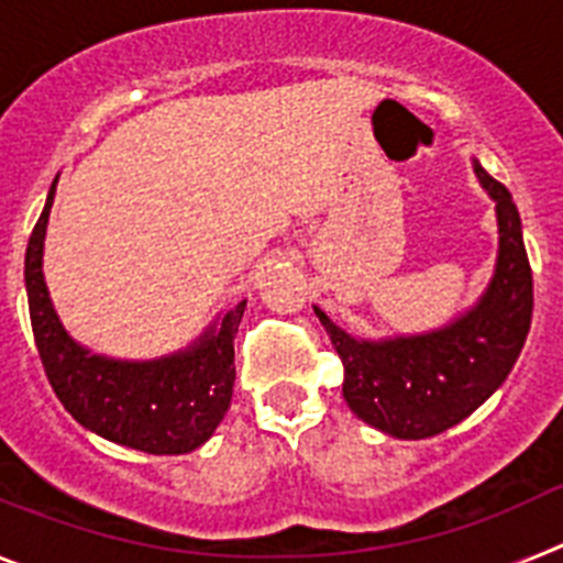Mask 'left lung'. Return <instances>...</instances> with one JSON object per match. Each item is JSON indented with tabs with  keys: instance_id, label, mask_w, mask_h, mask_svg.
Masks as SVG:
<instances>
[{
	"instance_id": "left-lung-1",
	"label": "left lung",
	"mask_w": 563,
	"mask_h": 563,
	"mask_svg": "<svg viewBox=\"0 0 563 563\" xmlns=\"http://www.w3.org/2000/svg\"><path fill=\"white\" fill-rule=\"evenodd\" d=\"M496 206L494 276L449 324L415 335L355 338L312 307L343 361V400L357 420L397 440H426L474 415L514 369L533 318V273L516 202L474 157Z\"/></svg>"
}]
</instances>
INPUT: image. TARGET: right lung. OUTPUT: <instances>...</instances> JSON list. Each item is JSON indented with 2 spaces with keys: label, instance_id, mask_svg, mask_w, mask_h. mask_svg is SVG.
Segmentation results:
<instances>
[{
  "label": "right lung",
  "instance_id": "add662e5",
  "mask_svg": "<svg viewBox=\"0 0 563 563\" xmlns=\"http://www.w3.org/2000/svg\"><path fill=\"white\" fill-rule=\"evenodd\" d=\"M56 183L58 177L24 253L30 324L49 386L84 429L114 445L157 456L200 449L231 406L236 380L233 335L247 301L220 312L200 338L172 355L126 361L78 343L64 330L42 267Z\"/></svg>",
  "mask_w": 563,
  "mask_h": 563
}]
</instances>
